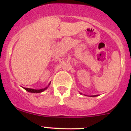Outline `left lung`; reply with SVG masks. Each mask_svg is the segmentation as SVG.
<instances>
[{
    "label": "left lung",
    "mask_w": 131,
    "mask_h": 131,
    "mask_svg": "<svg viewBox=\"0 0 131 131\" xmlns=\"http://www.w3.org/2000/svg\"><path fill=\"white\" fill-rule=\"evenodd\" d=\"M96 96H97V95H94V96H93V97H96Z\"/></svg>",
    "instance_id": "8db88e82"
}]
</instances>
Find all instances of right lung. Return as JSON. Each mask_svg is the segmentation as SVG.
Returning a JSON list of instances; mask_svg holds the SVG:
<instances>
[{
    "label": "right lung",
    "mask_w": 131,
    "mask_h": 131,
    "mask_svg": "<svg viewBox=\"0 0 131 131\" xmlns=\"http://www.w3.org/2000/svg\"><path fill=\"white\" fill-rule=\"evenodd\" d=\"M48 87H46L44 89H41V90H34V89H31V88H25V90H26L27 92H31V93H41V92H43L44 90L47 89Z\"/></svg>",
    "instance_id": "obj_1"
}]
</instances>
